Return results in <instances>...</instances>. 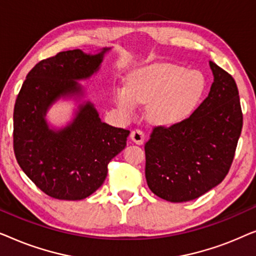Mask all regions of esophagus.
I'll return each mask as SVG.
<instances>
[{"label": "esophagus", "mask_w": 256, "mask_h": 256, "mask_svg": "<svg viewBox=\"0 0 256 256\" xmlns=\"http://www.w3.org/2000/svg\"><path fill=\"white\" fill-rule=\"evenodd\" d=\"M144 132H143L141 129H135L130 132V138L132 140V142H135L136 144H143L144 142Z\"/></svg>", "instance_id": "34e87169"}]
</instances>
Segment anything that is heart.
Segmentation results:
<instances>
[{
	"instance_id": "obj_1",
	"label": "heart",
	"mask_w": 256,
	"mask_h": 256,
	"mask_svg": "<svg viewBox=\"0 0 256 256\" xmlns=\"http://www.w3.org/2000/svg\"><path fill=\"white\" fill-rule=\"evenodd\" d=\"M204 76L174 64H152L128 78L127 90L116 92L115 101L121 110L132 113L136 104H150L152 120L176 124L190 118L205 93Z\"/></svg>"
}]
</instances>
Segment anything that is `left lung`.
Wrapping results in <instances>:
<instances>
[{
    "instance_id": "left-lung-1",
    "label": "left lung",
    "mask_w": 256,
    "mask_h": 256,
    "mask_svg": "<svg viewBox=\"0 0 256 256\" xmlns=\"http://www.w3.org/2000/svg\"><path fill=\"white\" fill-rule=\"evenodd\" d=\"M213 82L186 121L155 127L146 143V178L164 200H194L222 183L242 129L239 90L233 76L210 62Z\"/></svg>"
}]
</instances>
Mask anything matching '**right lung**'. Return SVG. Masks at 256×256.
<instances>
[{"label":"right lung","instance_id":"add662e5","mask_svg":"<svg viewBox=\"0 0 256 256\" xmlns=\"http://www.w3.org/2000/svg\"><path fill=\"white\" fill-rule=\"evenodd\" d=\"M62 51L28 73L14 108V152L24 174L44 194L62 200H80L106 180L108 163L127 144L129 130L104 124L90 101L79 104L74 118L56 129L46 113L59 99L85 96L78 80L99 71L104 56Z\"/></svg>","mask_w":256,"mask_h":256}]
</instances>
